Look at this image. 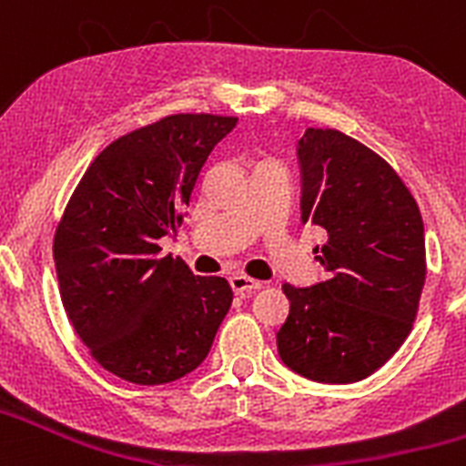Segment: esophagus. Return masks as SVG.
Masks as SVG:
<instances>
[{
  "label": "esophagus",
  "mask_w": 466,
  "mask_h": 466,
  "mask_svg": "<svg viewBox=\"0 0 466 466\" xmlns=\"http://www.w3.org/2000/svg\"><path fill=\"white\" fill-rule=\"evenodd\" d=\"M230 287H233L236 294H249V291L261 289V282L247 278V275H233V278H230Z\"/></svg>",
  "instance_id": "esophagus-1"
}]
</instances>
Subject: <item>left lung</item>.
I'll return each instance as SVG.
<instances>
[{"mask_svg": "<svg viewBox=\"0 0 466 466\" xmlns=\"http://www.w3.org/2000/svg\"><path fill=\"white\" fill-rule=\"evenodd\" d=\"M300 219L319 226L327 278L282 284L284 366L315 382L364 380L401 348L425 284V226L397 172L357 139L308 127L296 144Z\"/></svg>", "mask_w": 466, "mask_h": 466, "instance_id": "1", "label": "left lung"}]
</instances>
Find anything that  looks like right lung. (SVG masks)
<instances>
[{"label": "right lung", "instance_id": "add662e5", "mask_svg": "<svg viewBox=\"0 0 466 466\" xmlns=\"http://www.w3.org/2000/svg\"><path fill=\"white\" fill-rule=\"evenodd\" d=\"M238 118L175 114L123 135L90 163L53 240L74 331L114 376L166 385L196 371L233 300L224 278L158 257L208 156Z\"/></svg>", "mask_w": 466, "mask_h": 466}]
</instances>
